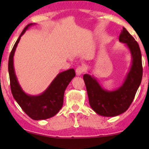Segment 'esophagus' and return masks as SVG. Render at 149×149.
I'll use <instances>...</instances> for the list:
<instances>
[{
	"instance_id": "34e87169",
	"label": "esophagus",
	"mask_w": 149,
	"mask_h": 149,
	"mask_svg": "<svg viewBox=\"0 0 149 149\" xmlns=\"http://www.w3.org/2000/svg\"><path fill=\"white\" fill-rule=\"evenodd\" d=\"M85 72V68L82 66H79L76 69V74L77 76H80Z\"/></svg>"
}]
</instances>
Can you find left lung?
Returning <instances> with one entry per match:
<instances>
[{
	"label": "left lung",
	"instance_id": "left-lung-1",
	"mask_svg": "<svg viewBox=\"0 0 149 149\" xmlns=\"http://www.w3.org/2000/svg\"><path fill=\"white\" fill-rule=\"evenodd\" d=\"M119 40L126 44L132 58L131 68L121 87L115 91L105 90L93 76L83 75L89 104L95 113L104 117H115L127 111L142 78V55L138 42L125 28L121 30Z\"/></svg>",
	"mask_w": 149,
	"mask_h": 149
}]
</instances>
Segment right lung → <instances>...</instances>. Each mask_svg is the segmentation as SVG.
<instances>
[{
	"label": "right lung",
	"instance_id": "obj_1",
	"mask_svg": "<svg viewBox=\"0 0 149 149\" xmlns=\"http://www.w3.org/2000/svg\"><path fill=\"white\" fill-rule=\"evenodd\" d=\"M33 24H29L26 26L14 45L9 56L8 70L10 86L14 99L31 119L42 120L54 117L60 111L64 102V91L69 83L75 77V72L74 69L71 68L59 73L47 89L39 95H28L22 90L14 70L13 56L21 36Z\"/></svg>",
	"mask_w": 149,
	"mask_h": 149
}]
</instances>
